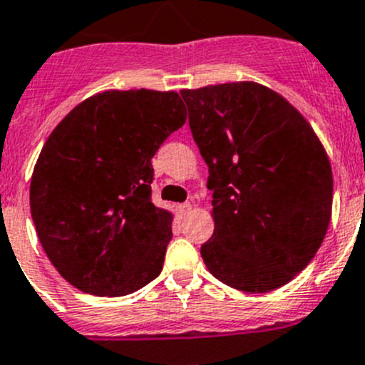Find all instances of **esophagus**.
Segmentation results:
<instances>
[{
    "label": "esophagus",
    "mask_w": 365,
    "mask_h": 365,
    "mask_svg": "<svg viewBox=\"0 0 365 365\" xmlns=\"http://www.w3.org/2000/svg\"><path fill=\"white\" fill-rule=\"evenodd\" d=\"M190 210H192V203H183V205H178V214L182 215V217H185L187 214H190Z\"/></svg>",
    "instance_id": "esophagus-1"
}]
</instances>
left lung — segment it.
<instances>
[{
  "mask_svg": "<svg viewBox=\"0 0 365 365\" xmlns=\"http://www.w3.org/2000/svg\"><path fill=\"white\" fill-rule=\"evenodd\" d=\"M182 96L214 192L205 265L239 291L280 289L316 257L330 225L334 176L323 143L298 108L257 81Z\"/></svg>",
  "mask_w": 365,
  "mask_h": 365,
  "instance_id": "8db88e82",
  "label": "left lung"
}]
</instances>
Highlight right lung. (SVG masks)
Instances as JSON below:
<instances>
[{"instance_id":"right-lung-1","label":"right lung","mask_w":365,"mask_h":365,"mask_svg":"<svg viewBox=\"0 0 365 365\" xmlns=\"http://www.w3.org/2000/svg\"><path fill=\"white\" fill-rule=\"evenodd\" d=\"M185 119L175 91H105L49 133L30 210L46 255L73 287L118 298L160 274L173 214L151 203V158Z\"/></svg>"}]
</instances>
